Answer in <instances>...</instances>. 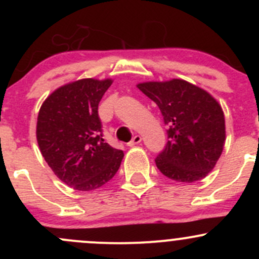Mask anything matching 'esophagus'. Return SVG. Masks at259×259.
Wrapping results in <instances>:
<instances>
[{
    "instance_id": "esophagus-1",
    "label": "esophagus",
    "mask_w": 259,
    "mask_h": 259,
    "mask_svg": "<svg viewBox=\"0 0 259 259\" xmlns=\"http://www.w3.org/2000/svg\"><path fill=\"white\" fill-rule=\"evenodd\" d=\"M139 143H142V137H140V135H134V137H133V139H132V142H130L127 145L134 146V145L139 144Z\"/></svg>"
}]
</instances>
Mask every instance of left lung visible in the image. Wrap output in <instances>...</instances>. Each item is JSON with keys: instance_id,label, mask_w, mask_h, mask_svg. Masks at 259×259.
I'll use <instances>...</instances> for the list:
<instances>
[{"instance_id": "obj_1", "label": "left lung", "mask_w": 259, "mask_h": 259, "mask_svg": "<svg viewBox=\"0 0 259 259\" xmlns=\"http://www.w3.org/2000/svg\"><path fill=\"white\" fill-rule=\"evenodd\" d=\"M138 88L158 105L168 125V143L155 158L160 173L183 183L207 177L226 142V121L218 101L180 79L143 82Z\"/></svg>"}]
</instances>
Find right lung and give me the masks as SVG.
Masks as SVG:
<instances>
[{
	"instance_id": "add662e5",
	"label": "right lung",
	"mask_w": 259,
	"mask_h": 259,
	"mask_svg": "<svg viewBox=\"0 0 259 259\" xmlns=\"http://www.w3.org/2000/svg\"><path fill=\"white\" fill-rule=\"evenodd\" d=\"M113 81L82 79L55 90L44 101L36 137L46 163L61 182L89 192L116 174L122 150L103 139L99 103Z\"/></svg>"
}]
</instances>
